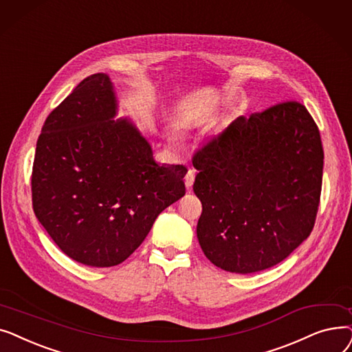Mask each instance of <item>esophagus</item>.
<instances>
[{"instance_id": "esophagus-1", "label": "esophagus", "mask_w": 352, "mask_h": 352, "mask_svg": "<svg viewBox=\"0 0 352 352\" xmlns=\"http://www.w3.org/2000/svg\"><path fill=\"white\" fill-rule=\"evenodd\" d=\"M195 169H189V172L186 173V176H185V185H186V188H188V190H190L192 189V186H193V182H195Z\"/></svg>"}]
</instances>
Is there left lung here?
Segmentation results:
<instances>
[{"label": "left lung", "instance_id": "obj_1", "mask_svg": "<svg viewBox=\"0 0 352 352\" xmlns=\"http://www.w3.org/2000/svg\"><path fill=\"white\" fill-rule=\"evenodd\" d=\"M202 202L196 233L228 272L267 270L314 228L322 186L320 130L305 106L283 102L233 120L193 156Z\"/></svg>", "mask_w": 352, "mask_h": 352}]
</instances>
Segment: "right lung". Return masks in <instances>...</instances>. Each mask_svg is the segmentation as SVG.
Segmentation results:
<instances>
[{"mask_svg": "<svg viewBox=\"0 0 352 352\" xmlns=\"http://www.w3.org/2000/svg\"><path fill=\"white\" fill-rule=\"evenodd\" d=\"M116 116L110 77L85 78L47 117L32 164L38 222L67 256L94 267L126 261L186 193V167L156 163L136 124Z\"/></svg>", "mask_w": 352, "mask_h": 352, "instance_id": "obj_1", "label": "right lung"}]
</instances>
